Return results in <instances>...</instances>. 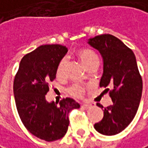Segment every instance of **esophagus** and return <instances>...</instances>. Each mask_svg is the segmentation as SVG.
<instances>
[{
  "label": "esophagus",
  "mask_w": 148,
  "mask_h": 148,
  "mask_svg": "<svg viewBox=\"0 0 148 148\" xmlns=\"http://www.w3.org/2000/svg\"><path fill=\"white\" fill-rule=\"evenodd\" d=\"M90 107H92L91 103H83V104H81V108H83L85 109H87V108H90Z\"/></svg>",
  "instance_id": "34e87169"
}]
</instances>
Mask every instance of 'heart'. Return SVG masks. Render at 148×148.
<instances>
[{"label": "heart", "mask_w": 148, "mask_h": 148, "mask_svg": "<svg viewBox=\"0 0 148 148\" xmlns=\"http://www.w3.org/2000/svg\"><path fill=\"white\" fill-rule=\"evenodd\" d=\"M77 56L86 69L90 68V66H92L96 63H98V61H99L97 54L90 49H81V50L78 51ZM66 65H67V62L65 59H62L59 62L58 68H57L58 77H62L64 75L65 70H66ZM69 92L71 95H73L74 97H81L84 95L85 89L83 86H81L79 85H74L69 89Z\"/></svg>", "instance_id": "b5f03b06"}]
</instances>
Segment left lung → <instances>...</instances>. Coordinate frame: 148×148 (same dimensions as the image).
Segmentation results:
<instances>
[{
    "label": "left lung",
    "instance_id": "left-lung-1",
    "mask_svg": "<svg viewBox=\"0 0 148 148\" xmlns=\"http://www.w3.org/2000/svg\"><path fill=\"white\" fill-rule=\"evenodd\" d=\"M87 43L97 49L103 61L100 86L105 87L112 105L103 109V118L94 125L97 131L114 136L124 130L135 118L142 93V79L134 52L112 34H101L89 39ZM103 108L102 105L97 103Z\"/></svg>",
    "mask_w": 148,
    "mask_h": 148
}]
</instances>
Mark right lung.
Segmentation results:
<instances>
[{
	"label": "right lung",
	"mask_w": 148,
	"mask_h": 148,
	"mask_svg": "<svg viewBox=\"0 0 148 148\" xmlns=\"http://www.w3.org/2000/svg\"><path fill=\"white\" fill-rule=\"evenodd\" d=\"M68 48L45 45L26 54L20 62L13 82L17 110L26 129L47 141L62 138L69 125V114L80 105L67 97L60 102L47 101L49 83L54 80L57 68Z\"/></svg>",
	"instance_id": "1"
}]
</instances>
